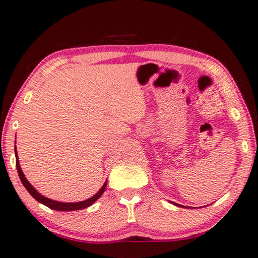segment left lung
Segmentation results:
<instances>
[{"mask_svg":"<svg viewBox=\"0 0 258 258\" xmlns=\"http://www.w3.org/2000/svg\"><path fill=\"white\" fill-rule=\"evenodd\" d=\"M175 205H177V207H180V208H186V207H182V205H179V204H177V203H174Z\"/></svg>","mask_w":258,"mask_h":258,"instance_id":"8db88e82","label":"left lung"}]
</instances>
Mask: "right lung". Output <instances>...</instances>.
I'll return each mask as SVG.
<instances>
[{
  "label": "right lung",
  "mask_w": 258,
  "mask_h": 258,
  "mask_svg": "<svg viewBox=\"0 0 258 258\" xmlns=\"http://www.w3.org/2000/svg\"><path fill=\"white\" fill-rule=\"evenodd\" d=\"M15 152H16L17 170H18L19 177H20V180H21V182L23 184V186L26 187V189L28 190V193H29L36 201H38L39 203L46 205V207L51 209V210H55V211H77V210H82V209L89 208V207H90V205H92L93 203H95L96 201L99 199L102 194H104V191L106 189L107 180L105 181V184L102 185L101 188L98 190V193H96L95 195L92 196V198L88 199L86 201H81V202H74V203H65V202H58V201L50 200L48 198H46V196L41 195L39 191L37 190L35 187L32 186L30 182L27 180V178L25 177V175H23V172H22V169H21V167H20V163H19V159H18V154H17V149H15Z\"/></svg>",
  "instance_id": "obj_1"
}]
</instances>
